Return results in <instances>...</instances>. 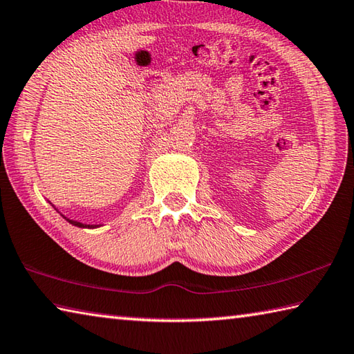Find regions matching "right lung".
I'll return each mask as SVG.
<instances>
[{
	"instance_id": "right-lung-1",
	"label": "right lung",
	"mask_w": 354,
	"mask_h": 354,
	"mask_svg": "<svg viewBox=\"0 0 354 354\" xmlns=\"http://www.w3.org/2000/svg\"><path fill=\"white\" fill-rule=\"evenodd\" d=\"M71 224H74V226H77V227H97V226H93V224H82V223H79V221H73V220H68Z\"/></svg>"
}]
</instances>
